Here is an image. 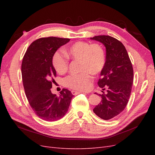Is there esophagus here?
I'll use <instances>...</instances> for the list:
<instances>
[{
	"label": "esophagus",
	"mask_w": 155,
	"mask_h": 155,
	"mask_svg": "<svg viewBox=\"0 0 155 155\" xmlns=\"http://www.w3.org/2000/svg\"><path fill=\"white\" fill-rule=\"evenodd\" d=\"M72 94L73 95H77V94H79V93H81L80 92H79V91H72Z\"/></svg>",
	"instance_id": "34e87169"
}]
</instances>
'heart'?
Masks as SVG:
<instances>
[{
  "mask_svg": "<svg viewBox=\"0 0 155 155\" xmlns=\"http://www.w3.org/2000/svg\"><path fill=\"white\" fill-rule=\"evenodd\" d=\"M67 57L79 61L80 74L67 77L65 85L74 90L87 91L92 82L91 74L97 75L104 70L106 62V54L103 46L97 43L91 44L85 41H78L64 50ZM53 65L60 74H63L68 69V59L62 53L57 51L53 56Z\"/></svg>",
  "mask_w": 155,
  "mask_h": 155,
  "instance_id": "heart-1",
  "label": "heart"
}]
</instances>
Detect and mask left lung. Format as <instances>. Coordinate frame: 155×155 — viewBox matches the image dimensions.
Returning <instances> with one entry per match:
<instances>
[{
    "instance_id": "1",
    "label": "left lung",
    "mask_w": 155,
    "mask_h": 155,
    "mask_svg": "<svg viewBox=\"0 0 155 155\" xmlns=\"http://www.w3.org/2000/svg\"><path fill=\"white\" fill-rule=\"evenodd\" d=\"M91 39L101 42L106 48L105 65L97 84L107 93L102 91L101 101L93 111L100 118L108 120L120 114L127 104L133 83V68L120 41L109 35L94 36Z\"/></svg>"
}]
</instances>
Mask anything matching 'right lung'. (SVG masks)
<instances>
[{
    "instance_id": "1",
    "label": "right lung",
    "mask_w": 155,
    "mask_h": 155,
    "mask_svg": "<svg viewBox=\"0 0 155 155\" xmlns=\"http://www.w3.org/2000/svg\"><path fill=\"white\" fill-rule=\"evenodd\" d=\"M70 39L55 37L35 40L27 49L21 65L22 79L26 96L36 115L41 119L57 121L66 114L74 95L63 88L60 95L53 94L50 88L56 71L52 64L54 54Z\"/></svg>"
}]
</instances>
